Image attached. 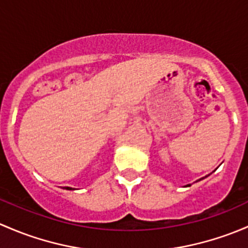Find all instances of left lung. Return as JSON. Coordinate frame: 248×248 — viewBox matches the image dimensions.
<instances>
[{
	"label": "left lung",
	"instance_id": "obj_1",
	"mask_svg": "<svg viewBox=\"0 0 248 248\" xmlns=\"http://www.w3.org/2000/svg\"><path fill=\"white\" fill-rule=\"evenodd\" d=\"M200 180H202V179H200Z\"/></svg>",
	"mask_w": 248,
	"mask_h": 248
}]
</instances>
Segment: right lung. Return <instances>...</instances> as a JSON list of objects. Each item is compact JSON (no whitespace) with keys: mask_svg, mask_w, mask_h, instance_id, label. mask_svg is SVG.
Returning a JSON list of instances; mask_svg holds the SVG:
<instances>
[{"mask_svg":"<svg viewBox=\"0 0 248 248\" xmlns=\"http://www.w3.org/2000/svg\"><path fill=\"white\" fill-rule=\"evenodd\" d=\"M65 188H67V190H71V188H70V187H65Z\"/></svg>","mask_w":248,"mask_h":248,"instance_id":"add662e5","label":"right lung"}]
</instances>
